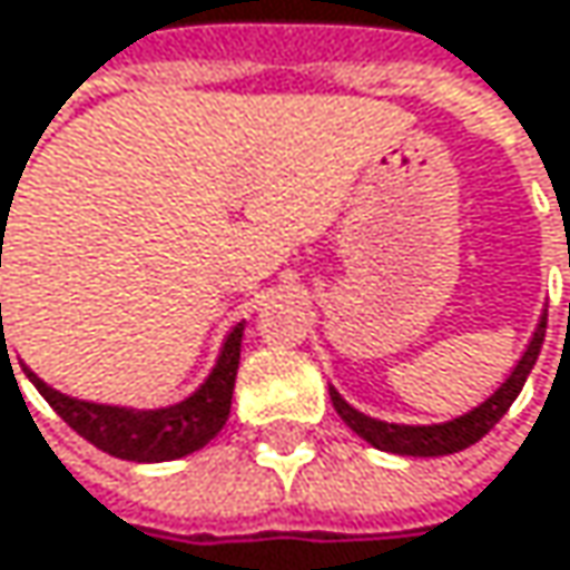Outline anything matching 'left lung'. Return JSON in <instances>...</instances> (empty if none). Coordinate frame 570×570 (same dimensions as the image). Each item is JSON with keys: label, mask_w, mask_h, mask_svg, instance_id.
<instances>
[{"label": "left lung", "mask_w": 570, "mask_h": 570, "mask_svg": "<svg viewBox=\"0 0 570 570\" xmlns=\"http://www.w3.org/2000/svg\"><path fill=\"white\" fill-rule=\"evenodd\" d=\"M544 330H548V313L541 316L524 356L518 360V366L512 370V376L495 390V396H489L479 409L452 419V422H442V425H396V422H380V419H370L363 412H356L346 399L340 396L336 390H330L333 399V409L340 412V419L360 435L366 439L370 445L383 449V452H396V455H419V459H429V455H452V452H462L469 445H475L482 435L492 432V425L509 412L538 353H541V343H544Z\"/></svg>", "instance_id": "left-lung-1"}]
</instances>
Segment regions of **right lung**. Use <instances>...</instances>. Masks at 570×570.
Returning a JSON list of instances; mask_svg holds the SVG:
<instances>
[{"label": "right lung", "instance_id": "right-lung-1", "mask_svg": "<svg viewBox=\"0 0 570 570\" xmlns=\"http://www.w3.org/2000/svg\"><path fill=\"white\" fill-rule=\"evenodd\" d=\"M2 220H9L6 210H2ZM240 336H244V323H237L227 333L217 366L210 370V376L204 380V386L194 396H187L177 405H168V409H151V412L61 396L52 386H46L32 370H26V376L36 383V390L46 396V402L58 415L81 439L98 445L101 452H108L115 459H128V462H171V459L197 452L224 429V422L230 415L237 366H240Z\"/></svg>", "mask_w": 570, "mask_h": 570}]
</instances>
